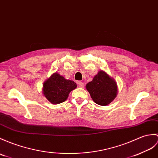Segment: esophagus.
Returning a JSON list of instances; mask_svg holds the SVG:
<instances>
[{
	"label": "esophagus",
	"instance_id": "esophagus-1",
	"mask_svg": "<svg viewBox=\"0 0 158 158\" xmlns=\"http://www.w3.org/2000/svg\"><path fill=\"white\" fill-rule=\"evenodd\" d=\"M77 84H78V86H79V87H83L84 86L83 83L81 82V81H78V82H77Z\"/></svg>",
	"mask_w": 158,
	"mask_h": 158
}]
</instances>
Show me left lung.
I'll return each mask as SVG.
<instances>
[{
    "instance_id": "obj_1",
    "label": "left lung",
    "mask_w": 158,
    "mask_h": 158,
    "mask_svg": "<svg viewBox=\"0 0 158 158\" xmlns=\"http://www.w3.org/2000/svg\"><path fill=\"white\" fill-rule=\"evenodd\" d=\"M85 87L94 102L100 106L110 104L118 93L115 79L102 70L99 71Z\"/></svg>"
}]
</instances>
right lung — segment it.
I'll use <instances>...</instances> for the list:
<instances>
[{
    "label": "right lung",
    "mask_w": 158,
    "mask_h": 158,
    "mask_svg": "<svg viewBox=\"0 0 158 158\" xmlns=\"http://www.w3.org/2000/svg\"><path fill=\"white\" fill-rule=\"evenodd\" d=\"M77 87V84L71 80L54 73L43 83L42 94L50 103L58 104L64 102L71 91Z\"/></svg>",
    "instance_id": "add662e5"
}]
</instances>
